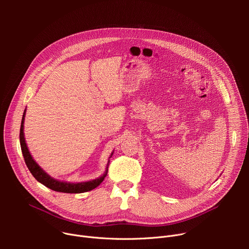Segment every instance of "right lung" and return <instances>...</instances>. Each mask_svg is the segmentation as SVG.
Returning <instances> with one entry per match:
<instances>
[{"instance_id": "add662e5", "label": "right lung", "mask_w": 249, "mask_h": 249, "mask_svg": "<svg viewBox=\"0 0 249 249\" xmlns=\"http://www.w3.org/2000/svg\"><path fill=\"white\" fill-rule=\"evenodd\" d=\"M24 117H25V111L24 115L22 118V122H21V128H20V144H21V150L23 158L25 160L26 165H27L28 169L32 176L39 181L41 182L42 185L45 187L49 188L52 191L55 192H61V193H70V194H78V193H85L88 191H91L93 189L97 188L101 182L104 180L105 177L107 176V171L106 174L102 176L101 178L90 180V181H86V182H77V184H71V182H64V181H59L54 178H52L49 177L43 169L39 166L34 160L32 159V156L27 148V145H26L25 138H24V132H23V123H24Z\"/></svg>"}]
</instances>
